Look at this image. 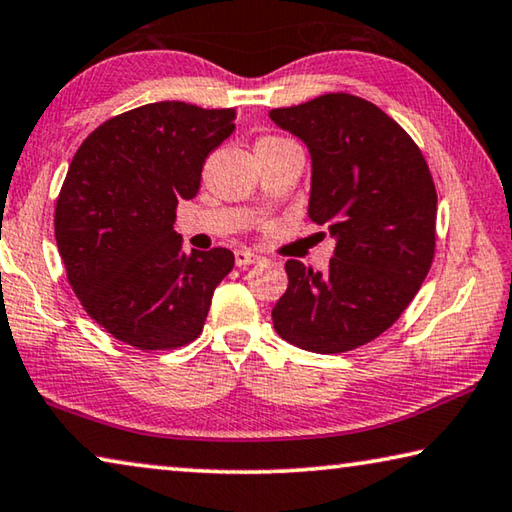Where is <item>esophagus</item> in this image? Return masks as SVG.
<instances>
[{
	"label": "esophagus",
	"instance_id": "obj_1",
	"mask_svg": "<svg viewBox=\"0 0 512 512\" xmlns=\"http://www.w3.org/2000/svg\"><path fill=\"white\" fill-rule=\"evenodd\" d=\"M234 262H237V266H250V264L262 262V257H259L257 253H253V250L239 248L237 253H234Z\"/></svg>",
	"mask_w": 512,
	"mask_h": 512
}]
</instances>
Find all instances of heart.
Instances as JSON below:
<instances>
[{"label":"heart","mask_w":512,"mask_h":512,"mask_svg":"<svg viewBox=\"0 0 512 512\" xmlns=\"http://www.w3.org/2000/svg\"><path fill=\"white\" fill-rule=\"evenodd\" d=\"M280 141H285V139H275V136H266V139H262L259 143H280Z\"/></svg>","instance_id":"heart-1"}]
</instances>
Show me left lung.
<instances>
[{
  "mask_svg": "<svg viewBox=\"0 0 512 512\" xmlns=\"http://www.w3.org/2000/svg\"><path fill=\"white\" fill-rule=\"evenodd\" d=\"M269 118L310 152L307 214L335 239L328 271L285 264L289 287L273 326L305 351H353L399 319L431 269V170L403 127L362 97L321 95Z\"/></svg>",
  "mask_w": 512,
  "mask_h": 512,
  "instance_id": "8db88e82",
  "label": "left lung"
}]
</instances>
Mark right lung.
Returning <instances> with one entry per match:
<instances>
[{"label": "right lung", "mask_w": 512, "mask_h": 512, "mask_svg": "<svg viewBox=\"0 0 512 512\" xmlns=\"http://www.w3.org/2000/svg\"><path fill=\"white\" fill-rule=\"evenodd\" d=\"M234 116L186 102L143 104L79 145L54 234L70 287L118 342L166 351L202 332L234 255L184 253L175 209L198 193L205 159L234 132Z\"/></svg>", "instance_id": "1"}]
</instances>
